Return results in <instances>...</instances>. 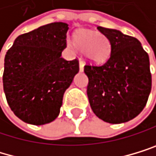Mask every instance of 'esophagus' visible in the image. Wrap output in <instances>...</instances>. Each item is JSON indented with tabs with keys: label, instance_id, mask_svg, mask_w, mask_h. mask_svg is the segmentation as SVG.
Returning a JSON list of instances; mask_svg holds the SVG:
<instances>
[{
	"label": "esophagus",
	"instance_id": "obj_1",
	"mask_svg": "<svg viewBox=\"0 0 156 156\" xmlns=\"http://www.w3.org/2000/svg\"><path fill=\"white\" fill-rule=\"evenodd\" d=\"M83 69H84V63H83L81 60H80V71L83 72Z\"/></svg>",
	"mask_w": 156,
	"mask_h": 156
}]
</instances>
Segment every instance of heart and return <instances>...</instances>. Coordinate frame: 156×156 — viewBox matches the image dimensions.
Instances as JSON below:
<instances>
[{"label":"heart","instance_id":"obj_1","mask_svg":"<svg viewBox=\"0 0 156 156\" xmlns=\"http://www.w3.org/2000/svg\"><path fill=\"white\" fill-rule=\"evenodd\" d=\"M68 46H73L67 40ZM75 45L83 51L85 57L92 62H102L106 60L111 51V44L107 37L91 30H80L75 34Z\"/></svg>","mask_w":156,"mask_h":156}]
</instances>
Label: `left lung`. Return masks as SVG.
I'll return each mask as SVG.
<instances>
[{"label":"left lung","instance_id":"8db88e82","mask_svg":"<svg viewBox=\"0 0 156 156\" xmlns=\"http://www.w3.org/2000/svg\"><path fill=\"white\" fill-rule=\"evenodd\" d=\"M98 30L110 41L111 51L105 64L84 66L89 104L106 123L129 122L144 109L151 90L149 55L134 37L118 30Z\"/></svg>","mask_w":156,"mask_h":156}]
</instances>
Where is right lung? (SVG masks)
Instances as JSON below:
<instances>
[{
  "mask_svg": "<svg viewBox=\"0 0 156 156\" xmlns=\"http://www.w3.org/2000/svg\"><path fill=\"white\" fill-rule=\"evenodd\" d=\"M69 25L51 23L19 35L5 57L2 76L7 104L25 123L41 126L55 121L79 61L61 57Z\"/></svg>",
  "mask_w": 156,
  "mask_h": 156,
  "instance_id": "add662e5",
  "label": "right lung"
}]
</instances>
